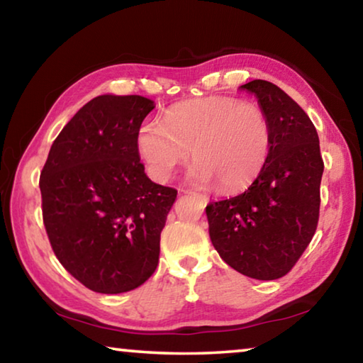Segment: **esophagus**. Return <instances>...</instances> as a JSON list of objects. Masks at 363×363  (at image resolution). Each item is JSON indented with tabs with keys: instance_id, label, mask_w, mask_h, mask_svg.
Listing matches in <instances>:
<instances>
[{
	"instance_id": "obj_1",
	"label": "esophagus",
	"mask_w": 363,
	"mask_h": 363,
	"mask_svg": "<svg viewBox=\"0 0 363 363\" xmlns=\"http://www.w3.org/2000/svg\"><path fill=\"white\" fill-rule=\"evenodd\" d=\"M184 192H186V194H195V195H199V197L202 199L203 202H206V200H208V195H206V194H199V192H195V191H189V189H187V191H184Z\"/></svg>"
}]
</instances>
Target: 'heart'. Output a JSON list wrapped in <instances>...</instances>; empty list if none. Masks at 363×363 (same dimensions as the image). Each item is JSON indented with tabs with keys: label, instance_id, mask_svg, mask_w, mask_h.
Segmentation results:
<instances>
[{
	"label": "heart",
	"instance_id": "b5f03b06",
	"mask_svg": "<svg viewBox=\"0 0 363 363\" xmlns=\"http://www.w3.org/2000/svg\"><path fill=\"white\" fill-rule=\"evenodd\" d=\"M272 140V124L260 105L208 96L172 106L164 123H142L135 147L153 179L168 181L192 155L195 182H216L221 192H239L262 174Z\"/></svg>",
	"mask_w": 363,
	"mask_h": 363
}]
</instances>
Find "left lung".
Wrapping results in <instances>:
<instances>
[{"label":"left lung","mask_w":363,"mask_h":363,"mask_svg":"<svg viewBox=\"0 0 363 363\" xmlns=\"http://www.w3.org/2000/svg\"><path fill=\"white\" fill-rule=\"evenodd\" d=\"M255 94L272 124V150L262 174L244 194L206 205L211 244L235 272L283 278L318 226L323 158L307 113L268 80L240 85Z\"/></svg>","instance_id":"left-lung-1"}]
</instances>
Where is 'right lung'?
Masks as SVG:
<instances>
[{"mask_svg":"<svg viewBox=\"0 0 363 363\" xmlns=\"http://www.w3.org/2000/svg\"><path fill=\"white\" fill-rule=\"evenodd\" d=\"M153 101L100 95L65 125L40 174L43 224L66 272L100 294L142 286L177 191L148 179L135 135Z\"/></svg>","mask_w":363,"mask_h":363,"instance_id":"add662e5","label":"right lung"}]
</instances>
